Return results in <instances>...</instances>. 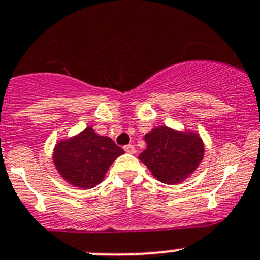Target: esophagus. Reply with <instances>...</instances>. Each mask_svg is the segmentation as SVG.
<instances>
[{
	"label": "esophagus",
	"instance_id": "obj_1",
	"mask_svg": "<svg viewBox=\"0 0 260 260\" xmlns=\"http://www.w3.org/2000/svg\"><path fill=\"white\" fill-rule=\"evenodd\" d=\"M124 151L127 153H135L136 148H135V146H133V145H127V146H124Z\"/></svg>",
	"mask_w": 260,
	"mask_h": 260
}]
</instances>
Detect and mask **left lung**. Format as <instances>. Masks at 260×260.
Returning a JSON list of instances; mask_svg holds the SVG:
<instances>
[{
	"label": "left lung",
	"mask_w": 260,
	"mask_h": 260,
	"mask_svg": "<svg viewBox=\"0 0 260 260\" xmlns=\"http://www.w3.org/2000/svg\"><path fill=\"white\" fill-rule=\"evenodd\" d=\"M145 141L147 147L138 158L161 183H183L205 157V143L197 131L160 125L146 133Z\"/></svg>",
	"instance_id": "left-lung-1"
}]
</instances>
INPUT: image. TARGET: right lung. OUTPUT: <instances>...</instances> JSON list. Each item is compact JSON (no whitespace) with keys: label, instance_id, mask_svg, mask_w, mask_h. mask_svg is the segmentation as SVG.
<instances>
[{"label":"right lung","instance_id":"1","mask_svg":"<svg viewBox=\"0 0 260 260\" xmlns=\"http://www.w3.org/2000/svg\"><path fill=\"white\" fill-rule=\"evenodd\" d=\"M124 151L91 125L77 135L59 140L53 150V164L70 185L90 189L102 183L110 165Z\"/></svg>","mask_w":260,"mask_h":260}]
</instances>
